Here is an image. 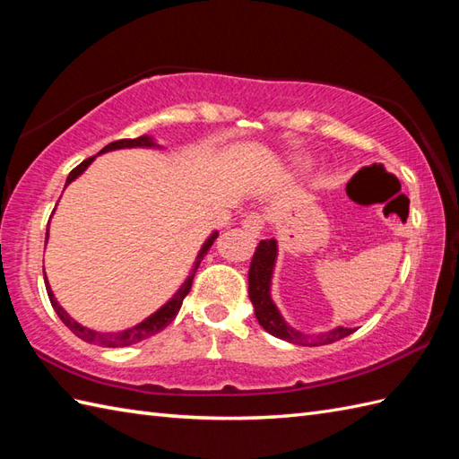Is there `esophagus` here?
Segmentation results:
<instances>
[{"instance_id":"34e87169","label":"esophagus","mask_w":459,"mask_h":459,"mask_svg":"<svg viewBox=\"0 0 459 459\" xmlns=\"http://www.w3.org/2000/svg\"><path fill=\"white\" fill-rule=\"evenodd\" d=\"M241 226H243V230H246L249 236H253V238H257L259 233L263 231V226H264V218L261 216L259 212H249L246 218L241 220Z\"/></svg>"}]
</instances>
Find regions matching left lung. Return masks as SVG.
Returning a JSON list of instances; mask_svg holds the SVG:
<instances>
[{
    "label": "left lung",
    "instance_id": "left-lung-1",
    "mask_svg": "<svg viewBox=\"0 0 459 459\" xmlns=\"http://www.w3.org/2000/svg\"><path fill=\"white\" fill-rule=\"evenodd\" d=\"M274 259H277V241L263 239L259 241V247L255 251V255H253L249 267V299L253 302V308H255L257 322L264 330L274 335V338L297 345H308V348L333 343L338 340H343L345 335L353 333L351 328H335L328 333L308 335L290 328L271 300V277Z\"/></svg>",
    "mask_w": 459,
    "mask_h": 459
}]
</instances>
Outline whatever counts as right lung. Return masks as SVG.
<instances>
[{
  "label": "right lung",
  "instance_id": "right-lung-1",
  "mask_svg": "<svg viewBox=\"0 0 459 459\" xmlns=\"http://www.w3.org/2000/svg\"><path fill=\"white\" fill-rule=\"evenodd\" d=\"M152 145H155V143H152V139L147 137V135L137 137V139H119V141H114V143H109V145H106L104 149H101L100 155H101V152H108V151H114V149L152 147ZM94 159H96V157H90V159L80 162V165H78L76 169H73V172H70L68 178H66V185H70V182H73L76 177L82 175V172L88 169V165H90V162L94 160ZM47 238H48V231H47ZM216 238H218V233H212V236L206 239V243H204L200 253H198V257H196V261H195V269H192V273L188 274V279H186L185 284H182V287L178 289V292L175 294V297H172V299L165 304V307L159 308L155 314H151L147 320H143L141 324L134 325V328H129V330L117 332V333H101V332L88 330V328H84V325H80L78 322H74L73 318H70V316L63 310V307H60V304L56 302L55 294H53V290H50L48 282H47V277H45L48 300H50V304H53V308H55V312L58 314V318L63 320L66 328H70V332L76 333L80 340H84V342H88V343H94V345H101V348H126V345H134V343H137V342H141V340H147V338H151V335L159 333L160 330H165L167 325L177 318V314H178V310H180V307H182V300H185V297H186V294H188L190 289H192V281H195V274H196L198 264L202 263L204 255H206L208 249L212 247V243L216 241Z\"/></svg>",
  "mask_w": 459,
  "mask_h": 459
}]
</instances>
